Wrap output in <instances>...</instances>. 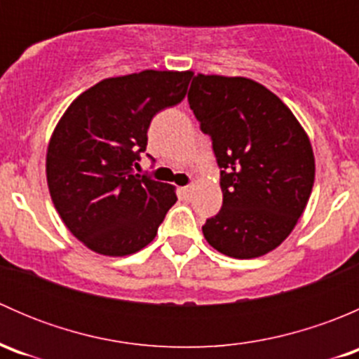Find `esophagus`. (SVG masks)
<instances>
[{
	"label": "esophagus",
	"mask_w": 359,
	"mask_h": 359,
	"mask_svg": "<svg viewBox=\"0 0 359 359\" xmlns=\"http://www.w3.org/2000/svg\"><path fill=\"white\" fill-rule=\"evenodd\" d=\"M180 193H182L184 198H191V194H193V186H186L180 189Z\"/></svg>",
	"instance_id": "34e87169"
}]
</instances>
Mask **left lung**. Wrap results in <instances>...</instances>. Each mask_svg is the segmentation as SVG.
Wrapping results in <instances>:
<instances>
[{
    "label": "left lung",
    "mask_w": 359,
    "mask_h": 359,
    "mask_svg": "<svg viewBox=\"0 0 359 359\" xmlns=\"http://www.w3.org/2000/svg\"><path fill=\"white\" fill-rule=\"evenodd\" d=\"M189 106L213 140L222 208L205 240L233 259L280 247L306 210L314 184L311 140L287 104L243 76H194Z\"/></svg>",
    "instance_id": "8db88e82"
}]
</instances>
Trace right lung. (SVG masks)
<instances>
[{"label":"right lung","instance_id":"right-lung-1","mask_svg":"<svg viewBox=\"0 0 359 359\" xmlns=\"http://www.w3.org/2000/svg\"><path fill=\"white\" fill-rule=\"evenodd\" d=\"M193 71L107 78L76 97L46 149V182L66 227L92 252L125 257L154 240L175 187L133 173L154 114L186 97Z\"/></svg>","mask_w":359,"mask_h":359}]
</instances>
